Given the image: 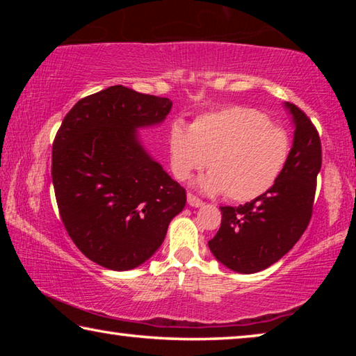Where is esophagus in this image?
<instances>
[{"label":"esophagus","mask_w":356,"mask_h":356,"mask_svg":"<svg viewBox=\"0 0 356 356\" xmlns=\"http://www.w3.org/2000/svg\"><path fill=\"white\" fill-rule=\"evenodd\" d=\"M186 202H188L190 207H202L204 202L200 200V197H196L195 195H191V193H188L186 195Z\"/></svg>","instance_id":"esophagus-1"}]
</instances>
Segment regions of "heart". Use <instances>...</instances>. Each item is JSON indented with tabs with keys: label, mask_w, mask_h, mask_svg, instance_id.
<instances>
[{
	"label": "heart",
	"mask_w": 356,
	"mask_h": 356,
	"mask_svg": "<svg viewBox=\"0 0 356 356\" xmlns=\"http://www.w3.org/2000/svg\"><path fill=\"white\" fill-rule=\"evenodd\" d=\"M171 170L179 180L206 166L196 182L207 195L248 202L264 196L284 172L292 141L286 129L270 124L251 106H229L197 116L190 127L174 120L168 135Z\"/></svg>",
	"instance_id": "1"
}]
</instances>
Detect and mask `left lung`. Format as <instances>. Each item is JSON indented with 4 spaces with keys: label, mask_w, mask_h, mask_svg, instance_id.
Returning a JSON list of instances; mask_svg holds the SVG:
<instances>
[{
    "label": "left lung",
    "mask_w": 356,
    "mask_h": 356,
    "mask_svg": "<svg viewBox=\"0 0 356 356\" xmlns=\"http://www.w3.org/2000/svg\"><path fill=\"white\" fill-rule=\"evenodd\" d=\"M293 141L287 166L264 196L238 207H220L221 226L209 242L216 261L237 273H257L292 250L308 227L322 166L321 138L308 116L286 102Z\"/></svg>",
    "instance_id": "1"
}]
</instances>
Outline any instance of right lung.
I'll use <instances>...</instances> for the list:
<instances>
[{"mask_svg": "<svg viewBox=\"0 0 356 356\" xmlns=\"http://www.w3.org/2000/svg\"><path fill=\"white\" fill-rule=\"evenodd\" d=\"M171 108L170 99L118 84L78 100L58 130L51 179L59 215L78 250L102 267H140L185 207V190L138 134Z\"/></svg>", "mask_w": 356, "mask_h": 356, "instance_id": "1", "label": "right lung"}]
</instances>
